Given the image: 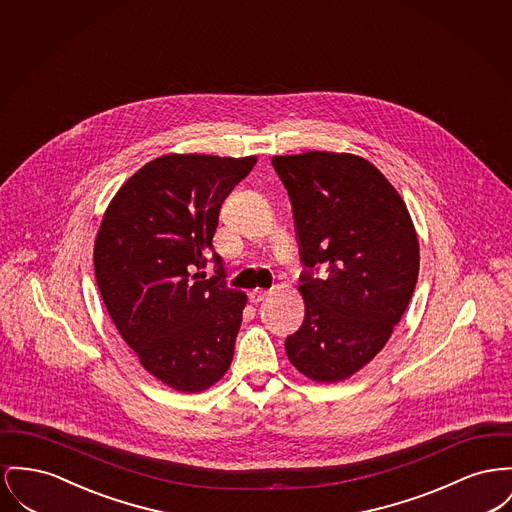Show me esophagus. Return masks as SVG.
<instances>
[{"instance_id": "34e87169", "label": "esophagus", "mask_w": 512, "mask_h": 512, "mask_svg": "<svg viewBox=\"0 0 512 512\" xmlns=\"http://www.w3.org/2000/svg\"><path fill=\"white\" fill-rule=\"evenodd\" d=\"M267 296H269V292H267V290H261V288H255V290H251V292H249V301H251V303H255V305H257V303H261V301L265 300V298H267Z\"/></svg>"}]
</instances>
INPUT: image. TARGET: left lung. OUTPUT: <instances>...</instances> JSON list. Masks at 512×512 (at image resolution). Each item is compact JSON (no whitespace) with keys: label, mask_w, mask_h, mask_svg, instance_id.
Masks as SVG:
<instances>
[{"label":"left lung","mask_w":512,"mask_h":512,"mask_svg":"<svg viewBox=\"0 0 512 512\" xmlns=\"http://www.w3.org/2000/svg\"><path fill=\"white\" fill-rule=\"evenodd\" d=\"M288 189L305 271V317L286 338L290 363L338 383L373 360L412 300L420 241L404 199L369 160L350 152L272 156ZM323 266L326 274L313 279Z\"/></svg>","instance_id":"8db88e82"}]
</instances>
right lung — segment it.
I'll list each match as a JSON object with an SVG mask.
<instances>
[{
  "label": "right lung",
  "instance_id": "1",
  "mask_svg": "<svg viewBox=\"0 0 512 512\" xmlns=\"http://www.w3.org/2000/svg\"><path fill=\"white\" fill-rule=\"evenodd\" d=\"M257 156L166 154L110 201L94 240L100 296L139 363L180 392L211 389L228 371L247 296L203 280L218 212Z\"/></svg>",
  "mask_w": 512,
  "mask_h": 512
}]
</instances>
